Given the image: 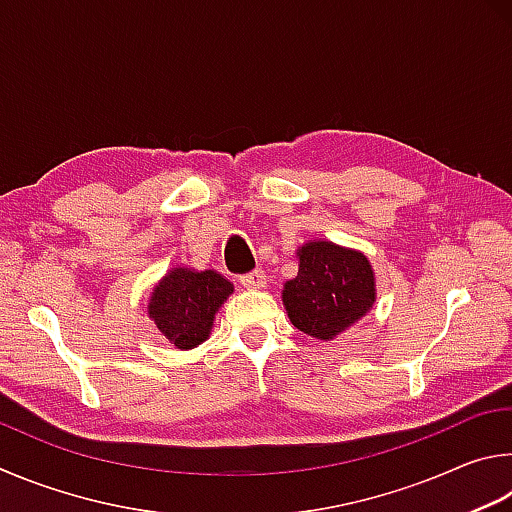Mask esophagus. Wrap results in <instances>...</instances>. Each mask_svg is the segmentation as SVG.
I'll use <instances>...</instances> for the list:
<instances>
[{
  "label": "esophagus",
  "instance_id": "34e87169",
  "mask_svg": "<svg viewBox=\"0 0 512 512\" xmlns=\"http://www.w3.org/2000/svg\"><path fill=\"white\" fill-rule=\"evenodd\" d=\"M240 283L245 285L247 290H261L267 285V279H265V272L263 270H254V272H247L240 276Z\"/></svg>",
  "mask_w": 512,
  "mask_h": 512
}]
</instances>
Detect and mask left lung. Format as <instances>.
<instances>
[{
    "label": "left lung",
    "mask_w": 512,
    "mask_h": 512,
    "mask_svg": "<svg viewBox=\"0 0 512 512\" xmlns=\"http://www.w3.org/2000/svg\"><path fill=\"white\" fill-rule=\"evenodd\" d=\"M297 254L299 274L285 283L283 306L301 333L333 339L373 308V270L360 251L317 240Z\"/></svg>",
    "instance_id": "left-lung-1"
}]
</instances>
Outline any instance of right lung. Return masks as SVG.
I'll list each match as a JSON object with an SVG mask.
<instances>
[{
    "mask_svg": "<svg viewBox=\"0 0 512 512\" xmlns=\"http://www.w3.org/2000/svg\"><path fill=\"white\" fill-rule=\"evenodd\" d=\"M231 292L233 285L218 272L175 267L152 290L148 315L168 342L193 348L209 337L215 312Z\"/></svg>",
    "mask_w": 512,
    "mask_h": 512,
    "instance_id": "obj_1",
    "label": "right lung"
}]
</instances>
